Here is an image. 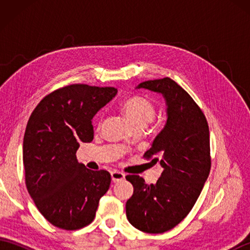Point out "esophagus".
<instances>
[{"label":"esophagus","instance_id":"esophagus-1","mask_svg":"<svg viewBox=\"0 0 250 250\" xmlns=\"http://www.w3.org/2000/svg\"><path fill=\"white\" fill-rule=\"evenodd\" d=\"M110 175H111V180H113L114 183L120 182V180L125 179V176L124 173H121L119 171H113L110 173Z\"/></svg>","mask_w":250,"mask_h":250}]
</instances>
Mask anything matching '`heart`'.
Segmentation results:
<instances>
[{
	"mask_svg": "<svg viewBox=\"0 0 250 250\" xmlns=\"http://www.w3.org/2000/svg\"><path fill=\"white\" fill-rule=\"evenodd\" d=\"M119 110L135 129H143L156 116V106L150 100L133 95L121 101Z\"/></svg>",
	"mask_w": 250,
	"mask_h": 250,
	"instance_id": "obj_1",
	"label": "heart"
}]
</instances>
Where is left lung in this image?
<instances>
[{
	"instance_id": "8db88e82",
	"label": "left lung",
	"mask_w": 250,
	"mask_h": 250,
	"mask_svg": "<svg viewBox=\"0 0 250 250\" xmlns=\"http://www.w3.org/2000/svg\"><path fill=\"white\" fill-rule=\"evenodd\" d=\"M161 93L167 102V120L144 155L163 167L157 183L147 185L139 175H126L133 194L126 201L130 224L146 233H163L176 227L198 200L210 171L208 124L203 111L187 91L166 77L141 83Z\"/></svg>"
}]
</instances>
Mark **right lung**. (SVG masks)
<instances>
[{
    "mask_svg": "<svg viewBox=\"0 0 250 250\" xmlns=\"http://www.w3.org/2000/svg\"><path fill=\"white\" fill-rule=\"evenodd\" d=\"M117 94L113 87L74 83L49 93L31 114L23 137L25 185L51 225L78 230L91 224L110 174L91 171L76 158L93 140L92 119Z\"/></svg>",
    "mask_w": 250,
    "mask_h": 250,
    "instance_id": "right-lung-1",
    "label": "right lung"
}]
</instances>
